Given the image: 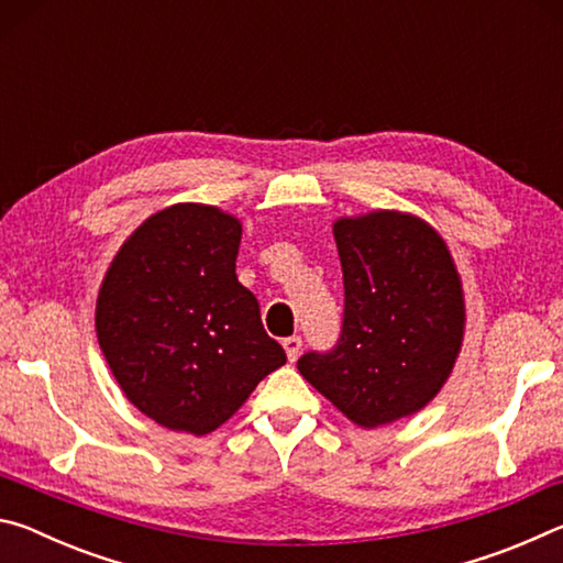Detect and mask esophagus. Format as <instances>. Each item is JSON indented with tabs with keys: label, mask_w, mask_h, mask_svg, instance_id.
Segmentation results:
<instances>
[{
	"label": "esophagus",
	"mask_w": 563,
	"mask_h": 563,
	"mask_svg": "<svg viewBox=\"0 0 563 563\" xmlns=\"http://www.w3.org/2000/svg\"><path fill=\"white\" fill-rule=\"evenodd\" d=\"M283 347H285V355H288V360L290 362H295L298 360V355H300V350H302V340L300 338H285L283 340Z\"/></svg>",
	"instance_id": "1"
}]
</instances>
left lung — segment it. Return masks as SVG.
Wrapping results in <instances>:
<instances>
[{
    "mask_svg": "<svg viewBox=\"0 0 563 563\" xmlns=\"http://www.w3.org/2000/svg\"><path fill=\"white\" fill-rule=\"evenodd\" d=\"M345 316L330 352L300 375L350 422L375 430L430 405L464 340V290L444 238L412 213L338 218Z\"/></svg>",
    "mask_w": 563,
    "mask_h": 563,
    "instance_id": "left-lung-1",
    "label": "left lung"
}]
</instances>
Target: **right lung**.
<instances>
[{"label": "right lung", "instance_id": "right-lung-1", "mask_svg": "<svg viewBox=\"0 0 563 563\" xmlns=\"http://www.w3.org/2000/svg\"><path fill=\"white\" fill-rule=\"evenodd\" d=\"M243 225L206 203L148 216L113 255L97 298V338L121 393L174 432L231 419L285 350L238 283Z\"/></svg>", "mask_w": 563, "mask_h": 563}]
</instances>
